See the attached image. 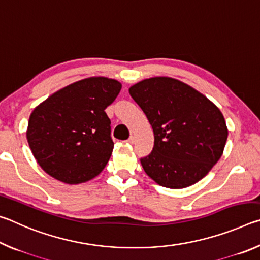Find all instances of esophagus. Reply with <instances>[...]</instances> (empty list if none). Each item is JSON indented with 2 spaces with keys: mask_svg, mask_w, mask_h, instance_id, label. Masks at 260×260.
<instances>
[{
  "mask_svg": "<svg viewBox=\"0 0 260 260\" xmlns=\"http://www.w3.org/2000/svg\"><path fill=\"white\" fill-rule=\"evenodd\" d=\"M125 142H127V143H134V136H129V139L126 140Z\"/></svg>",
  "mask_w": 260,
  "mask_h": 260,
  "instance_id": "esophagus-1",
  "label": "esophagus"
}]
</instances>
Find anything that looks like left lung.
<instances>
[{
	"instance_id": "obj_1",
	"label": "left lung",
	"mask_w": 260,
	"mask_h": 260,
	"mask_svg": "<svg viewBox=\"0 0 260 260\" xmlns=\"http://www.w3.org/2000/svg\"><path fill=\"white\" fill-rule=\"evenodd\" d=\"M129 94L152 126L155 146L141 158L149 177L162 187L199 182L220 159L228 129L220 110L200 91L169 77L135 83Z\"/></svg>"
}]
</instances>
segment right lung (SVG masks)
<instances>
[{
  "instance_id": "right-lung-1",
  "label": "right lung",
  "mask_w": 260,
  "mask_h": 260,
  "mask_svg": "<svg viewBox=\"0 0 260 260\" xmlns=\"http://www.w3.org/2000/svg\"><path fill=\"white\" fill-rule=\"evenodd\" d=\"M114 79L91 77L50 95L30 113L26 138L50 177L78 184L102 172L111 157V121L104 110L119 94Z\"/></svg>"
}]
</instances>
